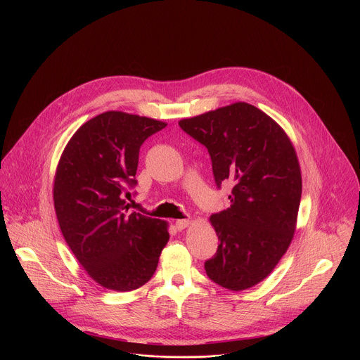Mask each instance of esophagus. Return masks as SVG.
Segmentation results:
<instances>
[{
  "label": "esophagus",
  "mask_w": 360,
  "mask_h": 360,
  "mask_svg": "<svg viewBox=\"0 0 360 360\" xmlns=\"http://www.w3.org/2000/svg\"><path fill=\"white\" fill-rule=\"evenodd\" d=\"M188 225H189V219H178V221L175 222V228H176L178 231L185 229Z\"/></svg>",
  "instance_id": "obj_1"
}]
</instances>
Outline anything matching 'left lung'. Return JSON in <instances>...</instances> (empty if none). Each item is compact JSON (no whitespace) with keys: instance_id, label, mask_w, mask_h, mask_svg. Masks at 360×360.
Masks as SVG:
<instances>
[{"instance_id":"1","label":"left lung","mask_w":360,"mask_h":360,"mask_svg":"<svg viewBox=\"0 0 360 360\" xmlns=\"http://www.w3.org/2000/svg\"><path fill=\"white\" fill-rule=\"evenodd\" d=\"M179 127L208 149L218 189L233 185L231 207L211 215L219 245L205 271L222 288L248 289L274 271L293 238L302 195L296 152L283 129L246 102Z\"/></svg>"}]
</instances>
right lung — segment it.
Returning a JSON list of instances; mask_svg holds the SVG:
<instances>
[{"label":"right lung","instance_id":"right-lung-1","mask_svg":"<svg viewBox=\"0 0 360 360\" xmlns=\"http://www.w3.org/2000/svg\"><path fill=\"white\" fill-rule=\"evenodd\" d=\"M165 122L108 111L70 139L54 182L61 232L88 275L107 289L128 292L155 274L169 233L167 224L124 199L136 186L141 145Z\"/></svg>","mask_w":360,"mask_h":360}]
</instances>
